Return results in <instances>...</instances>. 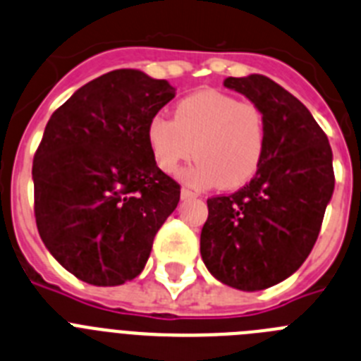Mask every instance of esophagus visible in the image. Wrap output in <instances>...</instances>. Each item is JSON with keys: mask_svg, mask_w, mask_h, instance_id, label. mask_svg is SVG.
I'll use <instances>...</instances> for the list:
<instances>
[{"mask_svg": "<svg viewBox=\"0 0 361 361\" xmlns=\"http://www.w3.org/2000/svg\"><path fill=\"white\" fill-rule=\"evenodd\" d=\"M196 196H198V194L192 192V190L181 189V200H192V198H196Z\"/></svg>", "mask_w": 361, "mask_h": 361, "instance_id": "obj_1", "label": "esophagus"}]
</instances>
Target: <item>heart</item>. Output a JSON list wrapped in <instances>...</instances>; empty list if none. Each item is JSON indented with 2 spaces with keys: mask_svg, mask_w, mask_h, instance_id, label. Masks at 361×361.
Segmentation results:
<instances>
[{
  "mask_svg": "<svg viewBox=\"0 0 361 361\" xmlns=\"http://www.w3.org/2000/svg\"><path fill=\"white\" fill-rule=\"evenodd\" d=\"M265 143L267 123L258 106L218 90L187 96L174 106L172 120L154 116L147 125V145L163 172H176L192 154L198 158L181 172L196 189L247 183L258 172Z\"/></svg>",
  "mask_w": 361,
  "mask_h": 361,
  "instance_id": "heart-1",
  "label": "heart"
}]
</instances>
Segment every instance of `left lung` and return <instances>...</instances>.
I'll list each match as a JSON object with an SVG mask.
<instances>
[{"label": "left lung", "instance_id": "left-lung-1", "mask_svg": "<svg viewBox=\"0 0 361 361\" xmlns=\"http://www.w3.org/2000/svg\"><path fill=\"white\" fill-rule=\"evenodd\" d=\"M224 85L263 112L267 143L243 189L207 200L200 252L216 280L255 293L287 280L311 255L334 192L332 150L309 109L271 78Z\"/></svg>", "mask_w": 361, "mask_h": 361}]
</instances>
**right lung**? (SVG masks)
<instances>
[{
    "label": "right lung",
    "instance_id": "obj_1",
    "mask_svg": "<svg viewBox=\"0 0 361 361\" xmlns=\"http://www.w3.org/2000/svg\"><path fill=\"white\" fill-rule=\"evenodd\" d=\"M174 96L169 81L118 68L50 116L32 163L34 214L50 255L85 283L134 280L178 207L180 185L147 145V125Z\"/></svg>",
    "mask_w": 361,
    "mask_h": 361
}]
</instances>
